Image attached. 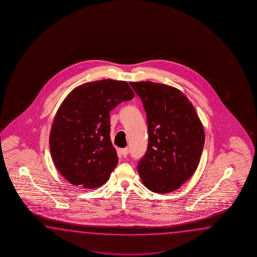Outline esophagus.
<instances>
[{
	"label": "esophagus",
	"instance_id": "34e87169",
	"mask_svg": "<svg viewBox=\"0 0 257 257\" xmlns=\"http://www.w3.org/2000/svg\"><path fill=\"white\" fill-rule=\"evenodd\" d=\"M121 153L124 155V156H126L128 154V149L127 148H125V149H121Z\"/></svg>",
	"mask_w": 257,
	"mask_h": 257
}]
</instances>
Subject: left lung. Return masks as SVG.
I'll list each match as a JSON object with an SVG mask.
<instances>
[{
    "instance_id": "left-lung-1",
    "label": "left lung",
    "mask_w": 257,
    "mask_h": 257,
    "mask_svg": "<svg viewBox=\"0 0 257 257\" xmlns=\"http://www.w3.org/2000/svg\"><path fill=\"white\" fill-rule=\"evenodd\" d=\"M147 115L149 143L138 164L149 190L166 194L178 189L197 170L205 132L194 105L177 88L153 82H131Z\"/></svg>"
}]
</instances>
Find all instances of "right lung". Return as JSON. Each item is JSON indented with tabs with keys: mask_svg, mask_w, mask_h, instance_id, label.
Returning a JSON list of instances; mask_svg holds the SVG:
<instances>
[{
	"mask_svg": "<svg viewBox=\"0 0 257 257\" xmlns=\"http://www.w3.org/2000/svg\"><path fill=\"white\" fill-rule=\"evenodd\" d=\"M134 92L125 81L104 79L74 88L59 107L49 134L55 166L71 185L103 186L118 163L110 139V111Z\"/></svg>",
	"mask_w": 257,
	"mask_h": 257,
	"instance_id": "obj_1",
	"label": "right lung"
}]
</instances>
